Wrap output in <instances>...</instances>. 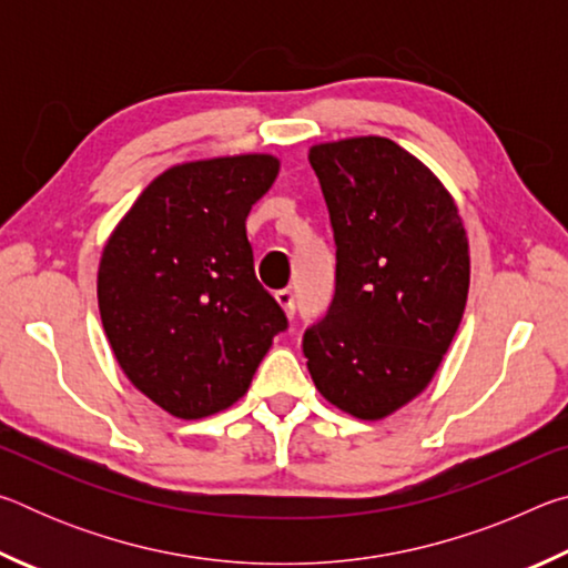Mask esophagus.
<instances>
[{
	"instance_id": "obj_1",
	"label": "esophagus",
	"mask_w": 568,
	"mask_h": 568,
	"mask_svg": "<svg viewBox=\"0 0 568 568\" xmlns=\"http://www.w3.org/2000/svg\"><path fill=\"white\" fill-rule=\"evenodd\" d=\"M275 301L281 303L283 311L293 318V315H295V295H293L291 287H281V291H275Z\"/></svg>"
}]
</instances>
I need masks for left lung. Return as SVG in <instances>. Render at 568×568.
<instances>
[{
  "label": "left lung",
  "instance_id": "obj_1",
  "mask_svg": "<svg viewBox=\"0 0 568 568\" xmlns=\"http://www.w3.org/2000/svg\"><path fill=\"white\" fill-rule=\"evenodd\" d=\"M335 240L328 313L303 335L315 388L363 420L428 386L464 318L468 240L423 162L386 138L311 148Z\"/></svg>",
  "mask_w": 568,
  "mask_h": 568
}]
</instances>
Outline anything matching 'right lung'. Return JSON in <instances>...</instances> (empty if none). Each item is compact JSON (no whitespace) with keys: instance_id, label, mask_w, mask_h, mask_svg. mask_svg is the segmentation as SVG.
<instances>
[{"instance_id":"add662e5","label":"right lung","mask_w":568,"mask_h":568,"mask_svg":"<svg viewBox=\"0 0 568 568\" xmlns=\"http://www.w3.org/2000/svg\"><path fill=\"white\" fill-rule=\"evenodd\" d=\"M275 175L271 155L170 168L104 245L98 301L114 358L172 416L233 406L287 328L285 311L257 283L245 233Z\"/></svg>"}]
</instances>
